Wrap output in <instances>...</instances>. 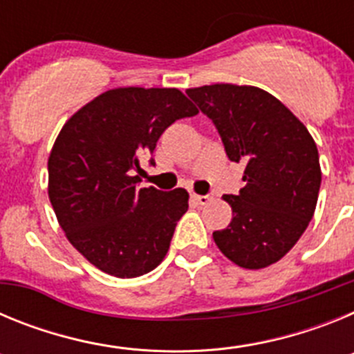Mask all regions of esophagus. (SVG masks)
Wrapping results in <instances>:
<instances>
[{
  "label": "esophagus",
  "instance_id": "obj_1",
  "mask_svg": "<svg viewBox=\"0 0 354 354\" xmlns=\"http://www.w3.org/2000/svg\"><path fill=\"white\" fill-rule=\"evenodd\" d=\"M212 196H214V193H205V195H193V198H195L200 205H205Z\"/></svg>",
  "mask_w": 354,
  "mask_h": 354
}]
</instances>
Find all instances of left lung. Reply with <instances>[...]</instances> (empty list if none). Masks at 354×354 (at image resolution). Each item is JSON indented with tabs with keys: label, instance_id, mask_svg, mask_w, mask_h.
I'll return each mask as SVG.
<instances>
[{
	"label": "left lung",
	"instance_id": "obj_1",
	"mask_svg": "<svg viewBox=\"0 0 354 354\" xmlns=\"http://www.w3.org/2000/svg\"><path fill=\"white\" fill-rule=\"evenodd\" d=\"M218 129L227 158L245 162V187L225 195L234 218L212 232L225 257L246 270L274 264L312 220L321 187L310 133L277 97L255 86L218 83L186 90Z\"/></svg>",
	"mask_w": 354,
	"mask_h": 354
}]
</instances>
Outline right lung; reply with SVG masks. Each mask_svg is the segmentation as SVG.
I'll return each mask as SVG.
<instances>
[{"label":"right lung","instance_id":"1","mask_svg":"<svg viewBox=\"0 0 354 354\" xmlns=\"http://www.w3.org/2000/svg\"><path fill=\"white\" fill-rule=\"evenodd\" d=\"M198 109L177 88H115L72 115L49 156V200L72 246L118 278L152 271L165 259L186 189H140V159L175 120ZM150 165H156L150 158Z\"/></svg>","mask_w":354,"mask_h":354}]
</instances>
